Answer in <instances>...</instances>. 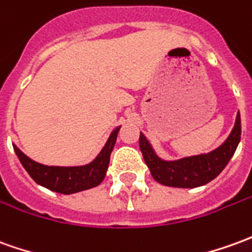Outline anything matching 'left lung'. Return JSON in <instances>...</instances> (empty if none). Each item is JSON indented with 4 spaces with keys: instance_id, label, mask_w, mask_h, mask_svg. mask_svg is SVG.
I'll list each match as a JSON object with an SVG mask.
<instances>
[{
    "instance_id": "1",
    "label": "left lung",
    "mask_w": 252,
    "mask_h": 252,
    "mask_svg": "<svg viewBox=\"0 0 252 252\" xmlns=\"http://www.w3.org/2000/svg\"><path fill=\"white\" fill-rule=\"evenodd\" d=\"M240 135L242 124L240 113H237L235 126L229 136L220 147L207 154L186 157L176 161H165L157 156L150 142L142 132L139 138V146L143 154L144 162L150 169L154 180L168 187L195 188L214 180L224 170L236 151L237 144L240 142Z\"/></svg>"
}]
</instances>
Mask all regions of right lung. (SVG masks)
<instances>
[{"label": "right lung", "instance_id": "1", "mask_svg": "<svg viewBox=\"0 0 252 252\" xmlns=\"http://www.w3.org/2000/svg\"><path fill=\"white\" fill-rule=\"evenodd\" d=\"M119 131L120 126L114 128L108 142L103 146L101 153L96 156L95 159L83 166H47L35 162L34 159L26 156L20 149H17L15 144L13 149L24 169L35 183L54 192L69 195V193L90 189L101 184L106 176L110 154L113 151Z\"/></svg>", "mask_w": 252, "mask_h": 252}]
</instances>
